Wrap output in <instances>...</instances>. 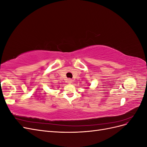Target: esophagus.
<instances>
[{"instance_id":"esophagus-1","label":"esophagus","mask_w":147,"mask_h":147,"mask_svg":"<svg viewBox=\"0 0 147 147\" xmlns=\"http://www.w3.org/2000/svg\"><path fill=\"white\" fill-rule=\"evenodd\" d=\"M72 79H70V78L67 79V83H72Z\"/></svg>"}]
</instances>
